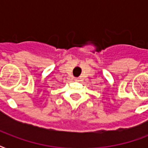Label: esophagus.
Listing matches in <instances>:
<instances>
[{
  "label": "esophagus",
  "instance_id": "34e87169",
  "mask_svg": "<svg viewBox=\"0 0 148 148\" xmlns=\"http://www.w3.org/2000/svg\"><path fill=\"white\" fill-rule=\"evenodd\" d=\"M74 81H79V78H78V77H75V78H74Z\"/></svg>",
  "mask_w": 148,
  "mask_h": 148
}]
</instances>
